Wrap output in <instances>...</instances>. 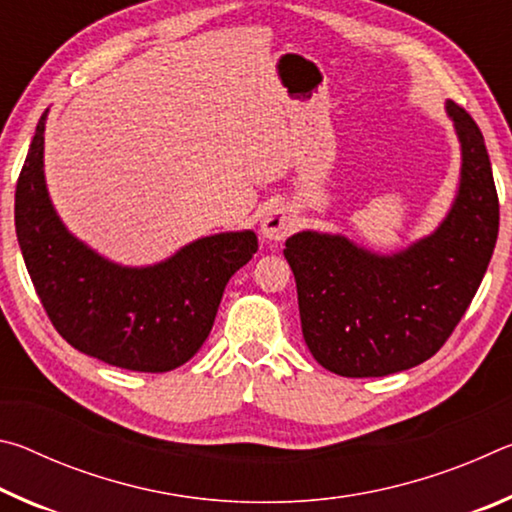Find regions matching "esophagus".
<instances>
[{"label":"esophagus","mask_w":512,"mask_h":512,"mask_svg":"<svg viewBox=\"0 0 512 512\" xmlns=\"http://www.w3.org/2000/svg\"><path fill=\"white\" fill-rule=\"evenodd\" d=\"M293 225H296V216L287 205H275L264 214L262 223H259V232L266 241H282L291 235Z\"/></svg>","instance_id":"34e87169"}]
</instances>
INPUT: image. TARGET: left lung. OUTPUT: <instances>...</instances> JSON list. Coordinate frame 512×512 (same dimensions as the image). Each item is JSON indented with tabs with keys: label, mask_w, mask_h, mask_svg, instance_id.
Wrapping results in <instances>:
<instances>
[{
	"label": "left lung",
	"mask_w": 512,
	"mask_h": 512,
	"mask_svg": "<svg viewBox=\"0 0 512 512\" xmlns=\"http://www.w3.org/2000/svg\"><path fill=\"white\" fill-rule=\"evenodd\" d=\"M461 144L454 201L429 235L377 253L339 232L300 230L284 257L296 277L302 336L341 377H386L433 357L470 307L499 232V201L483 135L445 101Z\"/></svg>",
	"instance_id": "obj_1"
}]
</instances>
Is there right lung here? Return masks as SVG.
Listing matches in <instances>:
<instances>
[{"mask_svg": "<svg viewBox=\"0 0 512 512\" xmlns=\"http://www.w3.org/2000/svg\"><path fill=\"white\" fill-rule=\"evenodd\" d=\"M15 189V232L42 307L63 339L108 366L169 372L203 348L225 284L257 253L253 230L198 237L167 259L126 266L103 257L60 219L45 178V126Z\"/></svg>", "mask_w": 512, "mask_h": 512, "instance_id": "right-lung-1", "label": "right lung"}]
</instances>
